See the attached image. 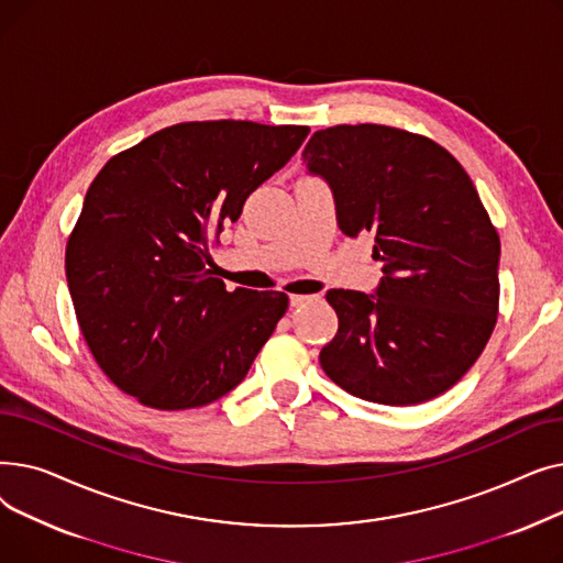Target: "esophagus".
Listing matches in <instances>:
<instances>
[{
	"label": "esophagus",
	"mask_w": 563,
	"mask_h": 563,
	"mask_svg": "<svg viewBox=\"0 0 563 563\" xmlns=\"http://www.w3.org/2000/svg\"><path fill=\"white\" fill-rule=\"evenodd\" d=\"M308 301H310V297H306V294H289V306L291 308H299V306H303Z\"/></svg>",
	"instance_id": "obj_1"
}]
</instances>
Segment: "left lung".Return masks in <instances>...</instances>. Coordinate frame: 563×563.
<instances>
[{"instance_id":"8db88e82","label":"left lung","mask_w":563,"mask_h":563,"mask_svg":"<svg viewBox=\"0 0 563 563\" xmlns=\"http://www.w3.org/2000/svg\"><path fill=\"white\" fill-rule=\"evenodd\" d=\"M308 170L329 183L346 236H374L376 294L331 289L338 333L319 363L367 401H429L475 365L499 306V236L463 166L435 141L388 125L312 134Z\"/></svg>"}]
</instances>
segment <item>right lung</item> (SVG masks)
Returning <instances> with one entry per match:
<instances>
[{"label": "right lung", "mask_w": 563, "mask_h": 563, "mask_svg": "<svg viewBox=\"0 0 563 563\" xmlns=\"http://www.w3.org/2000/svg\"><path fill=\"white\" fill-rule=\"evenodd\" d=\"M310 128L177 123L113 155L68 236L81 335L115 388L157 410L212 404L240 386L287 294L225 289L210 244Z\"/></svg>", "instance_id": "add662e5"}]
</instances>
